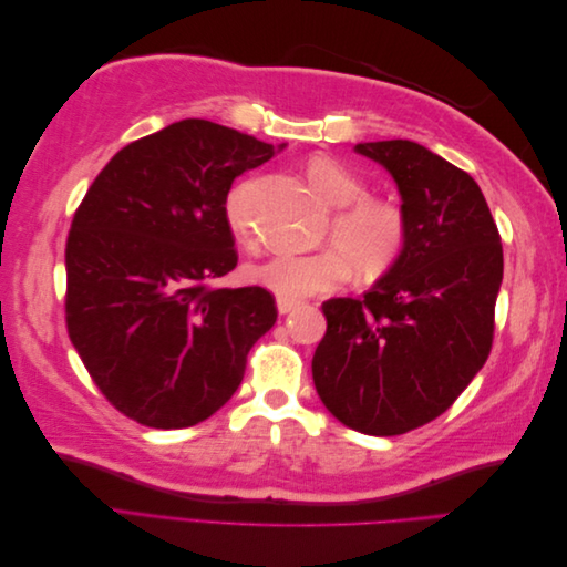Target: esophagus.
I'll return each mask as SVG.
<instances>
[{
	"label": "esophagus",
	"instance_id": "esophagus-1",
	"mask_svg": "<svg viewBox=\"0 0 567 567\" xmlns=\"http://www.w3.org/2000/svg\"><path fill=\"white\" fill-rule=\"evenodd\" d=\"M300 305V300H290V298H277V310L281 315H288L290 310H296V307Z\"/></svg>",
	"mask_w": 567,
	"mask_h": 567
}]
</instances>
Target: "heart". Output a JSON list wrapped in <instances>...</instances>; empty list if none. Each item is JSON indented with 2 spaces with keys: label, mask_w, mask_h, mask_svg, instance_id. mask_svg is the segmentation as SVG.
I'll list each match as a JSON object with an SVG mask.
<instances>
[{
  "label": "heart",
  "mask_w": 567,
  "mask_h": 567,
  "mask_svg": "<svg viewBox=\"0 0 567 567\" xmlns=\"http://www.w3.org/2000/svg\"><path fill=\"white\" fill-rule=\"evenodd\" d=\"M317 196L333 210L321 234L331 246L312 255H277L246 267L250 284L262 286L279 298L300 300L333 290L348 279L350 265L359 277L388 271L406 244V215L398 203L369 196L364 179L333 158H312L305 167ZM248 184H236L225 203L231 231L248 241L250 219L246 210Z\"/></svg>",
  "instance_id": "heart-1"
}]
</instances>
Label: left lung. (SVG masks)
Segmentation results:
<instances>
[{
  "label": "left lung",
  "instance_id": "1",
  "mask_svg": "<svg viewBox=\"0 0 567 567\" xmlns=\"http://www.w3.org/2000/svg\"><path fill=\"white\" fill-rule=\"evenodd\" d=\"M354 148L398 182L406 244L364 298L321 305L312 375L340 423L390 437L444 414L487 362L504 250L468 173L406 140Z\"/></svg>",
  "mask_w": 567,
  "mask_h": 567
}]
</instances>
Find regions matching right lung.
I'll use <instances>...</instances> for the list:
<instances>
[{
  "mask_svg": "<svg viewBox=\"0 0 567 567\" xmlns=\"http://www.w3.org/2000/svg\"><path fill=\"white\" fill-rule=\"evenodd\" d=\"M281 148L192 117L120 148L87 188L65 241V326L120 414L177 431L241 385L279 312L262 286H213L238 262L225 203Z\"/></svg>",
  "mask_w": 567,
  "mask_h": 567,
  "instance_id": "1",
  "label": "right lung"
}]
</instances>
